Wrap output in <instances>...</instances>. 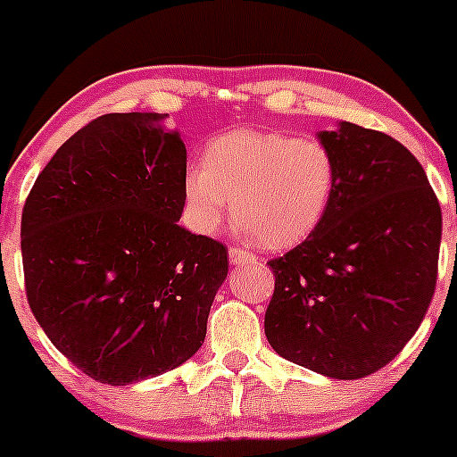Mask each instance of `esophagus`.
<instances>
[{
    "label": "esophagus",
    "instance_id": "esophagus-1",
    "mask_svg": "<svg viewBox=\"0 0 457 457\" xmlns=\"http://www.w3.org/2000/svg\"><path fill=\"white\" fill-rule=\"evenodd\" d=\"M228 262L233 263V266H244V263H257V257H254L253 253H248V250L230 248L228 250Z\"/></svg>",
    "mask_w": 457,
    "mask_h": 457
}]
</instances>
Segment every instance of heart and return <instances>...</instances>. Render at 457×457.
Listing matches in <instances>:
<instances>
[{
  "instance_id": "obj_1",
  "label": "heart",
  "mask_w": 457,
  "mask_h": 457,
  "mask_svg": "<svg viewBox=\"0 0 457 457\" xmlns=\"http://www.w3.org/2000/svg\"><path fill=\"white\" fill-rule=\"evenodd\" d=\"M337 189L333 152L318 139L233 130L185 171L183 195L198 233L220 228L233 204L237 227L266 248H289L322 224Z\"/></svg>"
}]
</instances>
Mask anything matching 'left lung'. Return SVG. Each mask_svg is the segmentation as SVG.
<instances>
[{"label":"left lung","mask_w":457,"mask_h":457,"mask_svg":"<svg viewBox=\"0 0 457 457\" xmlns=\"http://www.w3.org/2000/svg\"><path fill=\"white\" fill-rule=\"evenodd\" d=\"M337 189L322 224L272 259L270 346L333 379H361L401 353L436 287L443 213L423 165L384 132H318Z\"/></svg>","instance_id":"left-lung-1"}]
</instances>
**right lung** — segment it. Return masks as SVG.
Masks as SVG:
<instances>
[{
	"instance_id": "1",
	"label": "right lung",
	"mask_w": 457,
	"mask_h": 457,
	"mask_svg": "<svg viewBox=\"0 0 457 457\" xmlns=\"http://www.w3.org/2000/svg\"><path fill=\"white\" fill-rule=\"evenodd\" d=\"M161 112H109L71 135L21 215L28 303L100 384L185 364L207 336L227 248L179 224L187 148Z\"/></svg>"
}]
</instances>
